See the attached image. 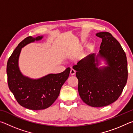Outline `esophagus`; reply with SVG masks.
I'll return each instance as SVG.
<instances>
[{"instance_id":"esophagus-1","label":"esophagus","mask_w":133,"mask_h":133,"mask_svg":"<svg viewBox=\"0 0 133 133\" xmlns=\"http://www.w3.org/2000/svg\"><path fill=\"white\" fill-rule=\"evenodd\" d=\"M75 74H76V71L74 69H71V70H70V75L73 76V75H75Z\"/></svg>"}]
</instances>
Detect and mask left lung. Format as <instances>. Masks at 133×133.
<instances>
[{
  "label": "left lung",
  "instance_id": "8db88e82",
  "mask_svg": "<svg viewBox=\"0 0 133 133\" xmlns=\"http://www.w3.org/2000/svg\"><path fill=\"white\" fill-rule=\"evenodd\" d=\"M102 38L99 54L87 56L73 66L78 80L80 98L91 107L109 105L122 93L128 78L127 61L124 51L111 33L100 32ZM104 58L108 66L98 68V56Z\"/></svg>",
  "mask_w": 133,
  "mask_h": 133
}]
</instances>
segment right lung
<instances>
[{"label": "right lung", "mask_w": 133, "mask_h": 133, "mask_svg": "<svg viewBox=\"0 0 133 133\" xmlns=\"http://www.w3.org/2000/svg\"><path fill=\"white\" fill-rule=\"evenodd\" d=\"M43 36H29L18 44L9 58L6 72L9 88L17 103L26 109L39 110L47 109L57 98L63 84L69 77L70 68L58 74H49L33 80L24 76L20 71L18 59L22 48L27 44L39 40Z\"/></svg>", "instance_id": "obj_1"}]
</instances>
